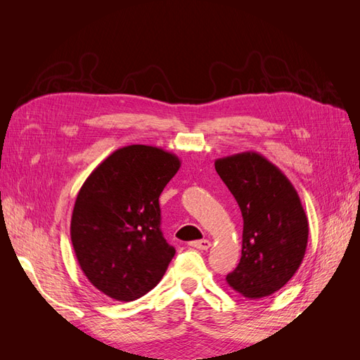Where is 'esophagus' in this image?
I'll return each instance as SVG.
<instances>
[{
    "mask_svg": "<svg viewBox=\"0 0 360 360\" xmlns=\"http://www.w3.org/2000/svg\"><path fill=\"white\" fill-rule=\"evenodd\" d=\"M191 246L192 248H195V249H201V250H207L209 249L210 246H212V243L209 242V240H195V242H191Z\"/></svg>",
    "mask_w": 360,
    "mask_h": 360,
    "instance_id": "34e87169",
    "label": "esophagus"
}]
</instances>
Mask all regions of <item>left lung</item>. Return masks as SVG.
<instances>
[{
  "label": "left lung",
  "mask_w": 360,
  "mask_h": 360,
  "mask_svg": "<svg viewBox=\"0 0 360 360\" xmlns=\"http://www.w3.org/2000/svg\"><path fill=\"white\" fill-rule=\"evenodd\" d=\"M214 168L243 216L242 258L228 285L248 299L267 297L294 276L307 252L308 217L297 191L255 151L217 159Z\"/></svg>",
  "instance_id": "1"
}]
</instances>
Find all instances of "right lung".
I'll use <instances>...</instances> for the list:
<instances>
[{
	"mask_svg": "<svg viewBox=\"0 0 360 360\" xmlns=\"http://www.w3.org/2000/svg\"><path fill=\"white\" fill-rule=\"evenodd\" d=\"M180 168V159L151 146L115 150L82 184L70 238L91 284L120 302L153 290L176 249L160 231L159 197Z\"/></svg>",
	"mask_w": 360,
	"mask_h": 360,
	"instance_id": "1",
	"label": "right lung"
}]
</instances>
